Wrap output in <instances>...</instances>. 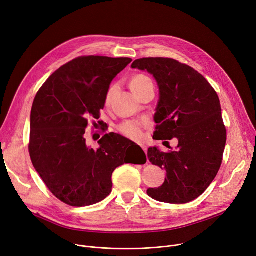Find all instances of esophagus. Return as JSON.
Listing matches in <instances>:
<instances>
[{
  "mask_svg": "<svg viewBox=\"0 0 256 256\" xmlns=\"http://www.w3.org/2000/svg\"><path fill=\"white\" fill-rule=\"evenodd\" d=\"M140 147H142V149L144 150V152L146 154H147V146H146V144H140Z\"/></svg>",
  "mask_w": 256,
  "mask_h": 256,
  "instance_id": "1",
  "label": "esophagus"
}]
</instances>
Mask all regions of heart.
<instances>
[{"label":"heart","mask_w":256,"mask_h":256,"mask_svg":"<svg viewBox=\"0 0 256 256\" xmlns=\"http://www.w3.org/2000/svg\"><path fill=\"white\" fill-rule=\"evenodd\" d=\"M149 81H151V80L147 76L142 75V74L136 75L130 81V88L134 92H136V90H138L142 86H144L146 83L149 82ZM114 86H112L110 88L108 89V91L106 93V97H105L106 103L110 101V99L114 95ZM144 126V124H142V122L128 120V122H124L120 124L118 126V130L126 136H128V138H130L134 140H140L144 138V132H142Z\"/></svg>","instance_id":"1"}]
</instances>
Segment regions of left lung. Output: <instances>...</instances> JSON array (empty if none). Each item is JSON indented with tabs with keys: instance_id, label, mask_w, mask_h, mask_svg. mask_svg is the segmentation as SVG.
I'll return each instance as SVG.
<instances>
[{
	"instance_id": "obj_1",
	"label": "left lung",
	"mask_w": 256,
	"mask_h": 256,
	"mask_svg": "<svg viewBox=\"0 0 256 256\" xmlns=\"http://www.w3.org/2000/svg\"><path fill=\"white\" fill-rule=\"evenodd\" d=\"M132 68L148 70L159 86L153 138L178 140L175 151L149 148L148 159L166 171V178L147 194L162 202H192L210 186L222 164L227 130L220 99L202 74L176 60L142 58Z\"/></svg>"
}]
</instances>
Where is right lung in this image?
Wrapping results in <instances>:
<instances>
[{
    "mask_svg": "<svg viewBox=\"0 0 256 256\" xmlns=\"http://www.w3.org/2000/svg\"><path fill=\"white\" fill-rule=\"evenodd\" d=\"M130 62L128 58H76L58 68L34 98L30 158L50 192L68 206L103 200L112 192V176L118 166L140 164L124 155L128 144L146 158L138 146L118 134H104L97 150L87 147L84 138L88 118H100L109 85Z\"/></svg>",
    "mask_w": 256,
    "mask_h": 256,
    "instance_id": "right-lung-1",
    "label": "right lung"
}]
</instances>
